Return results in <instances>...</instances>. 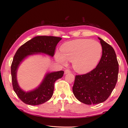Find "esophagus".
<instances>
[{
	"label": "esophagus",
	"mask_w": 128,
	"mask_h": 128,
	"mask_svg": "<svg viewBox=\"0 0 128 128\" xmlns=\"http://www.w3.org/2000/svg\"><path fill=\"white\" fill-rule=\"evenodd\" d=\"M70 72H71V71H70V70H68V69L66 70H65V71H64L65 74H68V73H70Z\"/></svg>",
	"instance_id": "34e87169"
}]
</instances>
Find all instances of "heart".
I'll list each match as a JSON object with an SVG mask.
<instances>
[{"label":"heart","instance_id":"1","mask_svg":"<svg viewBox=\"0 0 128 128\" xmlns=\"http://www.w3.org/2000/svg\"><path fill=\"white\" fill-rule=\"evenodd\" d=\"M60 50L61 54H55L57 62L66 64L67 60L72 61V67L76 72L86 74L93 70L98 63L102 47L96 40L78 39L63 43Z\"/></svg>","mask_w":128,"mask_h":128}]
</instances>
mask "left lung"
I'll return each instance as SVG.
<instances>
[{
    "instance_id": "obj_1",
    "label": "left lung",
    "mask_w": 128,
    "mask_h": 128,
    "mask_svg": "<svg viewBox=\"0 0 128 128\" xmlns=\"http://www.w3.org/2000/svg\"><path fill=\"white\" fill-rule=\"evenodd\" d=\"M102 55L94 68L87 74L76 75L72 91L75 97L86 104L104 102L110 95L118 80L119 64L112 46L98 37Z\"/></svg>"
}]
</instances>
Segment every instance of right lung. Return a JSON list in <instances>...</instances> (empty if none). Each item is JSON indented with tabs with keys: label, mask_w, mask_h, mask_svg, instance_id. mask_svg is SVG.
<instances>
[{
	"label": "right lung",
	"mask_w": 128,
	"mask_h": 128,
	"mask_svg": "<svg viewBox=\"0 0 128 128\" xmlns=\"http://www.w3.org/2000/svg\"><path fill=\"white\" fill-rule=\"evenodd\" d=\"M62 38L54 36H37L29 40L19 48L14 56L11 66L13 89L22 101L29 105H38L48 101L52 97L56 81L63 76L64 72H48L40 86L34 90L25 92L19 87L16 74L19 65L27 56L42 53L53 56L56 47Z\"/></svg>",
	"instance_id": "obj_1"
}]
</instances>
